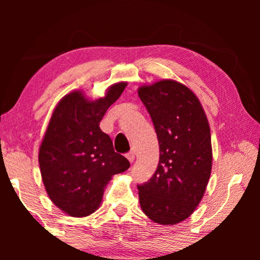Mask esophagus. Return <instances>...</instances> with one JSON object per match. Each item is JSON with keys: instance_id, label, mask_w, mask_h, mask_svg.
<instances>
[{"instance_id": "1", "label": "esophagus", "mask_w": 260, "mask_h": 260, "mask_svg": "<svg viewBox=\"0 0 260 260\" xmlns=\"http://www.w3.org/2000/svg\"><path fill=\"white\" fill-rule=\"evenodd\" d=\"M126 158L129 160V162H133L135 159V153L134 151H129L128 153H126Z\"/></svg>"}]
</instances>
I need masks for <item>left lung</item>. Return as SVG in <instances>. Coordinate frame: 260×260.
Instances as JSON below:
<instances>
[{"label":"left lung","instance_id":"left-lung-1","mask_svg":"<svg viewBox=\"0 0 260 260\" xmlns=\"http://www.w3.org/2000/svg\"><path fill=\"white\" fill-rule=\"evenodd\" d=\"M159 143V162L138 184L144 214L160 225L187 219L203 199L212 167L208 118L197 96L182 83L160 80L139 88Z\"/></svg>","mask_w":260,"mask_h":260}]
</instances>
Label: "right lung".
I'll list each match as a JSON object with an SVG mask.
<instances>
[{
  "label": "right lung",
  "mask_w": 260,
  "mask_h": 260,
  "mask_svg": "<svg viewBox=\"0 0 260 260\" xmlns=\"http://www.w3.org/2000/svg\"><path fill=\"white\" fill-rule=\"evenodd\" d=\"M126 86L114 83L96 101L72 91L52 112L39 150V164L49 199L71 217L95 212L112 175L125 172L131 165L114 151L110 136L100 128L107 110Z\"/></svg>",
  "instance_id": "add662e5"
}]
</instances>
